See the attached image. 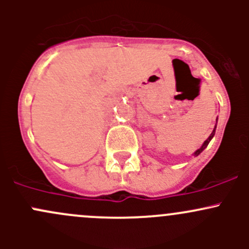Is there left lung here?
<instances>
[{"mask_svg":"<svg viewBox=\"0 0 249 249\" xmlns=\"http://www.w3.org/2000/svg\"><path fill=\"white\" fill-rule=\"evenodd\" d=\"M215 126H217V125H215ZM214 134H215V127H214V130H213V131H212V134H211V135H210V137H208V139H207V140H206V141H205V142H203V144L201 145V148H200V149H197V150H196V152H195V153H194V155H199V154H200V153H201V152H202V150H203V149H205V148H206V147H207V145H208V143H210V141H211V140H212V137H213V136H214Z\"/></svg>","mask_w":249,"mask_h":249,"instance_id":"obj_1","label":"left lung"}]
</instances>
